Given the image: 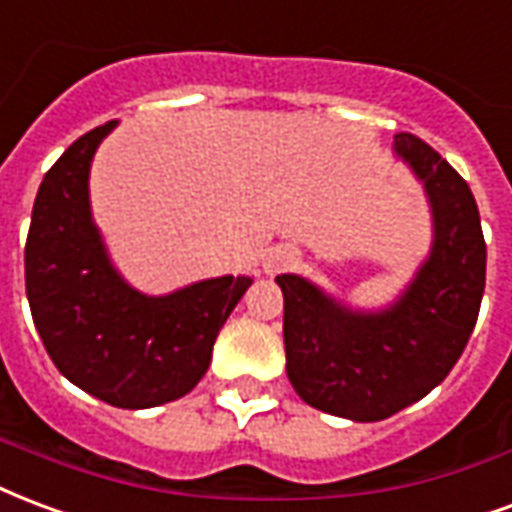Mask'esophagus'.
I'll list each match as a JSON object with an SVG mask.
<instances>
[{"mask_svg": "<svg viewBox=\"0 0 512 512\" xmlns=\"http://www.w3.org/2000/svg\"><path fill=\"white\" fill-rule=\"evenodd\" d=\"M295 260H298V255H295L293 246H274V249H268L263 268H266V274H279V271L293 266Z\"/></svg>", "mask_w": 512, "mask_h": 512, "instance_id": "esophagus-1", "label": "esophagus"}]
</instances>
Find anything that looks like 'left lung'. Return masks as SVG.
<instances>
[{
	"instance_id": "left-lung-1",
	"label": "left lung",
	"mask_w": 512,
	"mask_h": 512,
	"mask_svg": "<svg viewBox=\"0 0 512 512\" xmlns=\"http://www.w3.org/2000/svg\"><path fill=\"white\" fill-rule=\"evenodd\" d=\"M396 154L423 181L434 244L412 285L382 312H352L304 276L282 274L287 377L314 410L372 423L434 391L456 366L478 323L486 241L472 189L418 135Z\"/></svg>"
}]
</instances>
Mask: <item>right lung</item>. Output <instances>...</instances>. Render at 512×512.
Instances as JSON below:
<instances>
[{"label":"right lung","mask_w":512,"mask_h":512,"mask_svg":"<svg viewBox=\"0 0 512 512\" xmlns=\"http://www.w3.org/2000/svg\"><path fill=\"white\" fill-rule=\"evenodd\" d=\"M108 121L45 173L26 236V298L56 369L121 410L187 396L252 276H219L170 295L132 290L111 266L89 208V168Z\"/></svg>","instance_id":"obj_1"}]
</instances>
